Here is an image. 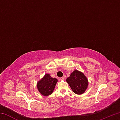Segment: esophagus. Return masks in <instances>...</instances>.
<instances>
[{
	"label": "esophagus",
	"instance_id": "esophagus-1",
	"mask_svg": "<svg viewBox=\"0 0 120 120\" xmlns=\"http://www.w3.org/2000/svg\"><path fill=\"white\" fill-rule=\"evenodd\" d=\"M59 79H60V80H64V77H61V78H59Z\"/></svg>",
	"mask_w": 120,
	"mask_h": 120
}]
</instances>
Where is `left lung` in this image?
Returning a JSON list of instances; mask_svg holds the SVG:
<instances>
[{
    "label": "left lung",
    "instance_id": "left-lung-1",
    "mask_svg": "<svg viewBox=\"0 0 120 120\" xmlns=\"http://www.w3.org/2000/svg\"><path fill=\"white\" fill-rule=\"evenodd\" d=\"M66 81L73 92L77 94L84 93L88 86V82L86 77L78 70L74 71Z\"/></svg>",
    "mask_w": 120,
    "mask_h": 120
}]
</instances>
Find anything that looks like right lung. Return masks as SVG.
<instances>
[{
    "instance_id": "right-lung-1",
    "label": "right lung",
    "mask_w": 120,
    "mask_h": 120,
    "mask_svg": "<svg viewBox=\"0 0 120 120\" xmlns=\"http://www.w3.org/2000/svg\"><path fill=\"white\" fill-rule=\"evenodd\" d=\"M57 82V79L52 78L49 74H45L43 78L38 82V90L43 96L50 95L53 91Z\"/></svg>"
}]
</instances>
